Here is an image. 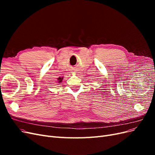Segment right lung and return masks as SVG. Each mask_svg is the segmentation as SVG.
Returning a JSON list of instances; mask_svg holds the SVG:
<instances>
[{
    "label": "right lung",
    "mask_w": 155,
    "mask_h": 155,
    "mask_svg": "<svg viewBox=\"0 0 155 155\" xmlns=\"http://www.w3.org/2000/svg\"><path fill=\"white\" fill-rule=\"evenodd\" d=\"M63 78H58V82H59V83L61 82L62 80H63Z\"/></svg>",
    "instance_id": "obj_1"
}]
</instances>
